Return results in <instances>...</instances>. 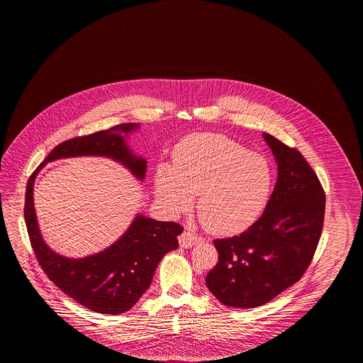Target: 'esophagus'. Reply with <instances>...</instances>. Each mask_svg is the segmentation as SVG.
Wrapping results in <instances>:
<instances>
[{
  "instance_id": "34e87169",
  "label": "esophagus",
  "mask_w": 363,
  "mask_h": 363,
  "mask_svg": "<svg viewBox=\"0 0 363 363\" xmlns=\"http://www.w3.org/2000/svg\"><path fill=\"white\" fill-rule=\"evenodd\" d=\"M202 240V238L201 236H198V235H195V233H192L190 230H184L180 236H179V243H180V246L184 248L191 247V246H194V245H196V243H199Z\"/></svg>"
}]
</instances>
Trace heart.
<instances>
[{"instance_id": "obj_1", "label": "heart", "mask_w": 363, "mask_h": 363, "mask_svg": "<svg viewBox=\"0 0 363 363\" xmlns=\"http://www.w3.org/2000/svg\"><path fill=\"white\" fill-rule=\"evenodd\" d=\"M160 202L172 213L186 211L199 194L198 214L213 233L248 228L265 209L273 168L261 154L220 134L194 135L174 152V162L158 165L154 177Z\"/></svg>"}]
</instances>
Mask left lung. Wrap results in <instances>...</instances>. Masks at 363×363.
<instances>
[{
  "label": "left lung",
  "instance_id": "1",
  "mask_svg": "<svg viewBox=\"0 0 363 363\" xmlns=\"http://www.w3.org/2000/svg\"><path fill=\"white\" fill-rule=\"evenodd\" d=\"M279 177L262 216L238 236L216 239L218 262L206 276L223 305L251 308L270 302L305 274L318 246L325 191L305 157L264 134Z\"/></svg>",
  "mask_w": 363,
  "mask_h": 363
}]
</instances>
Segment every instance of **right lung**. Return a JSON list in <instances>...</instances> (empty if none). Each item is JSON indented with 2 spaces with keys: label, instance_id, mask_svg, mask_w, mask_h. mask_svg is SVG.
I'll return each mask as SVG.
<instances>
[{
  "label": "right lung",
  "instance_id": "obj_1",
  "mask_svg": "<svg viewBox=\"0 0 363 363\" xmlns=\"http://www.w3.org/2000/svg\"><path fill=\"white\" fill-rule=\"evenodd\" d=\"M136 127L135 123H124L60 143L30 176L26 189L24 220L42 270L69 298L101 314H120L134 307L152 284L162 257L179 247L177 236L183 227L136 216L131 227L111 247L80 259L65 258L46 246L40 236L33 199L34 180L45 164L77 155L111 157L142 180L146 161L135 157L124 140V135Z\"/></svg>",
  "mask_w": 363,
  "mask_h": 363
}]
</instances>
